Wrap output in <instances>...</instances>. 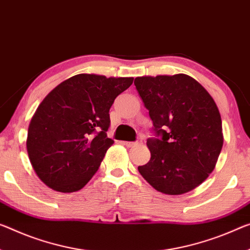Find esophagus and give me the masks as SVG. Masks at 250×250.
I'll return each mask as SVG.
<instances>
[{"label": "esophagus", "mask_w": 250, "mask_h": 250, "mask_svg": "<svg viewBox=\"0 0 250 250\" xmlns=\"http://www.w3.org/2000/svg\"><path fill=\"white\" fill-rule=\"evenodd\" d=\"M122 143L127 147H134V146H137V145H141L143 143V141H142V138H137L135 142H122Z\"/></svg>", "instance_id": "obj_1"}]
</instances>
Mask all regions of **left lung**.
I'll return each instance as SVG.
<instances>
[{"label": "left lung", "instance_id": "left-lung-1", "mask_svg": "<svg viewBox=\"0 0 250 250\" xmlns=\"http://www.w3.org/2000/svg\"><path fill=\"white\" fill-rule=\"evenodd\" d=\"M153 122L151 159L138 172L159 192L193 190L213 171L224 135L213 98L192 77H137L134 82Z\"/></svg>", "mask_w": 250, "mask_h": 250}]
</instances>
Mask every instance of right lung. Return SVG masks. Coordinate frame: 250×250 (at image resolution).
Returning a JSON list of instances; mask_svg holds the SVG:
<instances>
[{"label": "right lung", "instance_id": "add662e5", "mask_svg": "<svg viewBox=\"0 0 250 250\" xmlns=\"http://www.w3.org/2000/svg\"><path fill=\"white\" fill-rule=\"evenodd\" d=\"M133 80L76 75L42 101L30 122L26 149L45 186L69 193L93 178L114 143L107 137L110 107Z\"/></svg>", "mask_w": 250, "mask_h": 250}]
</instances>
